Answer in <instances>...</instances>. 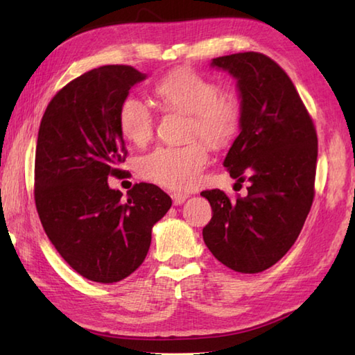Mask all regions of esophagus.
Here are the masks:
<instances>
[{
    "label": "esophagus",
    "mask_w": 355,
    "mask_h": 355,
    "mask_svg": "<svg viewBox=\"0 0 355 355\" xmlns=\"http://www.w3.org/2000/svg\"><path fill=\"white\" fill-rule=\"evenodd\" d=\"M171 197H172L173 205H175V206H180V205H182V202H184V201H186L187 195H186V193H182V192H172V193H171Z\"/></svg>",
    "instance_id": "obj_1"
}]
</instances>
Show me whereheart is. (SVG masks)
I'll return each instance as SVG.
<instances>
[{"mask_svg":"<svg viewBox=\"0 0 355 355\" xmlns=\"http://www.w3.org/2000/svg\"><path fill=\"white\" fill-rule=\"evenodd\" d=\"M154 93L166 111L189 114L187 139L202 137L214 148H224L239 130L243 119L239 94L235 89H220L215 80L191 69L180 67L166 73ZM117 123L128 141L141 146L153 137L155 119L145 102L130 96L120 103ZM204 141L154 149L139 160L140 175L168 189H191L209 162V146Z\"/></svg>","mask_w":355,"mask_h":355,"instance_id":"b5f03b06","label":"heart"}]
</instances>
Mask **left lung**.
Here are the masks:
<instances>
[{
	"label": "left lung",
	"mask_w": 355,
	"mask_h": 355,
	"mask_svg": "<svg viewBox=\"0 0 355 355\" xmlns=\"http://www.w3.org/2000/svg\"><path fill=\"white\" fill-rule=\"evenodd\" d=\"M238 79L241 132L224 166L247 197L202 191L212 218L202 229L215 258L239 273L270 268L296 243L314 200L318 134L310 112L282 67L256 51L215 58Z\"/></svg>",
	"instance_id": "obj_1"
}]
</instances>
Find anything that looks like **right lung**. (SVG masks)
Instances as JSON below:
<instances>
[{"instance_id":"add662e5","label":"right lung","mask_w":355,"mask_h":355,"mask_svg":"<svg viewBox=\"0 0 355 355\" xmlns=\"http://www.w3.org/2000/svg\"><path fill=\"white\" fill-rule=\"evenodd\" d=\"M146 74L131 65H103L59 89L45 110L35 155V205L51 244L80 276L119 282L145 261L153 225L172 200L160 187L135 183L111 189L125 175L128 150L117 114L131 87Z\"/></svg>"}]
</instances>
